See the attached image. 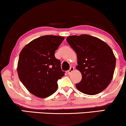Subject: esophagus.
I'll list each match as a JSON object with an SVG mask.
<instances>
[{"instance_id":"obj_1","label":"esophagus","mask_w":126,"mask_h":126,"mask_svg":"<svg viewBox=\"0 0 126 126\" xmlns=\"http://www.w3.org/2000/svg\"><path fill=\"white\" fill-rule=\"evenodd\" d=\"M73 70H74V67H71L70 68V69H69V70L67 71V73H68V74H69V75L70 74V73H71L73 71Z\"/></svg>"}]
</instances>
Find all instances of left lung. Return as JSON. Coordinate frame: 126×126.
I'll return each instance as SVG.
<instances>
[{"instance_id": "left-lung-1", "label": "left lung", "mask_w": 126, "mask_h": 126, "mask_svg": "<svg viewBox=\"0 0 126 126\" xmlns=\"http://www.w3.org/2000/svg\"><path fill=\"white\" fill-rule=\"evenodd\" d=\"M66 40L76 52V68L82 74L76 88L85 94L100 93L113 78L116 59L112 49L102 40L88 34L69 36Z\"/></svg>"}]
</instances>
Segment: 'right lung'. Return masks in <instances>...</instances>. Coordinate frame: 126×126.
<instances>
[{
	"mask_svg": "<svg viewBox=\"0 0 126 126\" xmlns=\"http://www.w3.org/2000/svg\"><path fill=\"white\" fill-rule=\"evenodd\" d=\"M64 39L58 35H44L34 39L22 49L17 72L24 86L38 98H47L57 88V80L64 76L55 51Z\"/></svg>",
	"mask_w": 126,
	"mask_h": 126,
	"instance_id": "right-lung-1",
	"label": "right lung"
}]
</instances>
